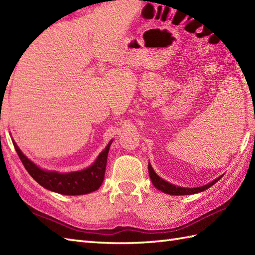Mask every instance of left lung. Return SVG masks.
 I'll return each instance as SVG.
<instances>
[{"label": "left lung", "instance_id": "1", "mask_svg": "<svg viewBox=\"0 0 255 255\" xmlns=\"http://www.w3.org/2000/svg\"><path fill=\"white\" fill-rule=\"evenodd\" d=\"M148 170H149V175L151 178V182L154 185L155 188H158L159 191L163 192L165 194H170V195H192V194H196L199 192H203L206 191V189L209 188L210 186H213L215 183H217L221 177L223 176H219L218 178H216L213 182H210L208 184H206L204 186H200V187H195V188H186V187H180V186H176L174 184H171L169 182L164 181L163 178H161L159 175L155 174V172L153 171L152 166L149 163L148 165Z\"/></svg>", "mask_w": 255, "mask_h": 255}]
</instances>
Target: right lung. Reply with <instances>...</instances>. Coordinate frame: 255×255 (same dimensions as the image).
I'll return each instance as SVG.
<instances>
[{
    "label": "right lung",
    "mask_w": 255,
    "mask_h": 255,
    "mask_svg": "<svg viewBox=\"0 0 255 255\" xmlns=\"http://www.w3.org/2000/svg\"><path fill=\"white\" fill-rule=\"evenodd\" d=\"M113 142L111 140L107 147L97 156L96 161L85 170L70 173H58L46 171L38 167L35 163L21 152L18 145L13 140L14 148L17 152L21 163L34 180L42 187L63 195H84L99 189L104 181L107 155Z\"/></svg>",
    "instance_id": "right-lung-1"
}]
</instances>
